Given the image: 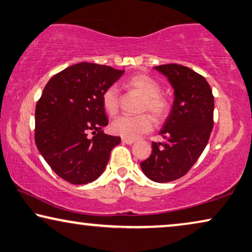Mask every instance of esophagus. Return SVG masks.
Here are the masks:
<instances>
[{
    "mask_svg": "<svg viewBox=\"0 0 252 252\" xmlns=\"http://www.w3.org/2000/svg\"><path fill=\"white\" fill-rule=\"evenodd\" d=\"M122 142L123 143H126V144H133L135 140H133V138H127V137H122Z\"/></svg>",
    "mask_w": 252,
    "mask_h": 252,
    "instance_id": "34e87169",
    "label": "esophagus"
}]
</instances>
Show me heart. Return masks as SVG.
I'll return each instance as SVG.
<instances>
[{"label": "heart", "mask_w": 252, "mask_h": 252, "mask_svg": "<svg viewBox=\"0 0 252 252\" xmlns=\"http://www.w3.org/2000/svg\"><path fill=\"white\" fill-rule=\"evenodd\" d=\"M125 86L130 91H135L143 96L141 104L142 112H150L156 120H162L169 112V102L162 96L161 87L151 76L136 74L125 81ZM102 105L105 112L110 116L117 114L120 107V94L117 87L110 85L102 93ZM153 128V120L150 115L140 116H120L111 123L112 133L127 138H136Z\"/></svg>", "instance_id": "heart-1"}]
</instances>
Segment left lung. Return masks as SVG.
<instances>
[{"mask_svg":"<svg viewBox=\"0 0 252 252\" xmlns=\"http://www.w3.org/2000/svg\"><path fill=\"white\" fill-rule=\"evenodd\" d=\"M174 89V103L151 156L141 162L150 180L166 183L184 176L205 150L214 126V95L206 78L177 63L157 65Z\"/></svg>","mask_w":252,"mask_h":252,"instance_id":"left-lung-1","label":"left lung"}]
</instances>
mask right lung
<instances>
[{
  "mask_svg": "<svg viewBox=\"0 0 252 252\" xmlns=\"http://www.w3.org/2000/svg\"><path fill=\"white\" fill-rule=\"evenodd\" d=\"M124 70L79 63L54 75L35 109V143L63 180L81 185L95 181L119 136L103 133L108 118L102 93Z\"/></svg>",
  "mask_w": 252,
  "mask_h": 252,
  "instance_id": "1",
  "label": "right lung"
}]
</instances>
